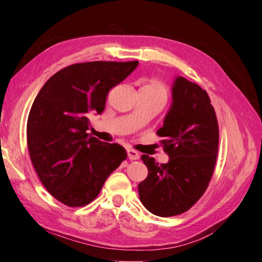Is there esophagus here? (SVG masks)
Wrapping results in <instances>:
<instances>
[{
	"instance_id": "1",
	"label": "esophagus",
	"mask_w": 262,
	"mask_h": 262,
	"mask_svg": "<svg viewBox=\"0 0 262 262\" xmlns=\"http://www.w3.org/2000/svg\"><path fill=\"white\" fill-rule=\"evenodd\" d=\"M127 155H128V159H129V160H138V159H140V153L135 151V149H132V148L127 149Z\"/></svg>"
}]
</instances>
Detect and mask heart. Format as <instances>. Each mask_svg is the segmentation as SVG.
<instances>
[{"mask_svg": "<svg viewBox=\"0 0 262 262\" xmlns=\"http://www.w3.org/2000/svg\"><path fill=\"white\" fill-rule=\"evenodd\" d=\"M141 90L147 91L152 94H155V96L162 97V98H166L168 96V91H166V88L163 84L162 82L157 80V79H147L144 84L142 86Z\"/></svg>", "mask_w": 262, "mask_h": 262, "instance_id": "obj_1", "label": "heart"}]
</instances>
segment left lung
I'll return each mask as SVG.
<instances>
[{
  "instance_id": "1",
  "label": "left lung",
  "mask_w": 262,
  "mask_h": 262,
  "mask_svg": "<svg viewBox=\"0 0 262 262\" xmlns=\"http://www.w3.org/2000/svg\"><path fill=\"white\" fill-rule=\"evenodd\" d=\"M158 135L163 138L169 162L159 164L154 158L142 155L148 174L138 185V194L154 215H180L203 196L216 164L219 122L207 92L178 76L172 86V105Z\"/></svg>"
}]
</instances>
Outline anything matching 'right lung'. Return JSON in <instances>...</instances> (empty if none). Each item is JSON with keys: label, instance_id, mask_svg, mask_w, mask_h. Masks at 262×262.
Wrapping results in <instances>:
<instances>
[{"label": "right lung", "instance_id": "right-lung-1", "mask_svg": "<svg viewBox=\"0 0 262 262\" xmlns=\"http://www.w3.org/2000/svg\"><path fill=\"white\" fill-rule=\"evenodd\" d=\"M138 65L88 62L70 65L49 79L33 101L27 144L33 168L47 191L69 207L90 204L122 161L126 149L90 136V117L105 107L108 92Z\"/></svg>", "mask_w": 262, "mask_h": 262}]
</instances>
